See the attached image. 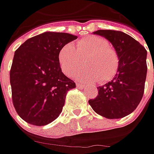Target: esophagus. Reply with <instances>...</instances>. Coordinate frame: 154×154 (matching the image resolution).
Masks as SVG:
<instances>
[{"label": "esophagus", "instance_id": "esophagus-1", "mask_svg": "<svg viewBox=\"0 0 154 154\" xmlns=\"http://www.w3.org/2000/svg\"><path fill=\"white\" fill-rule=\"evenodd\" d=\"M76 86H77L78 88H80V89H83L84 87H86L85 85H82V84H80V83H76Z\"/></svg>", "mask_w": 154, "mask_h": 154}]
</instances>
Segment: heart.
<instances>
[{
  "mask_svg": "<svg viewBox=\"0 0 154 154\" xmlns=\"http://www.w3.org/2000/svg\"><path fill=\"white\" fill-rule=\"evenodd\" d=\"M75 78L82 82L93 83L99 80L107 82L116 74L119 65L118 55L106 39L98 36H89L75 41L73 45L63 46L58 54V62L62 71L68 76L81 65Z\"/></svg>",
  "mask_w": 154,
  "mask_h": 154,
  "instance_id": "obj_1",
  "label": "heart"
}]
</instances>
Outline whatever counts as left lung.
Returning a JSON list of instances; mask_svg holds the SVG:
<instances>
[{
	"mask_svg": "<svg viewBox=\"0 0 154 154\" xmlns=\"http://www.w3.org/2000/svg\"><path fill=\"white\" fill-rule=\"evenodd\" d=\"M93 34L111 43L118 55L119 65L113 80L98 86V95L88 103L105 118H122L136 109L143 97L147 52L138 41L122 32L98 30Z\"/></svg>",
	"mask_w": 154,
	"mask_h": 154,
	"instance_id": "left-lung-1",
	"label": "left lung"
}]
</instances>
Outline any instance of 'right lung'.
<instances>
[{"label":"right lung","mask_w":154,"mask_h":154,"mask_svg":"<svg viewBox=\"0 0 154 154\" xmlns=\"http://www.w3.org/2000/svg\"><path fill=\"white\" fill-rule=\"evenodd\" d=\"M76 38L69 33L46 32L27 39L16 50L10 84L14 106L24 121L44 126L61 114L67 92L76 86L62 72L58 54Z\"/></svg>","instance_id":"add662e5"}]
</instances>
